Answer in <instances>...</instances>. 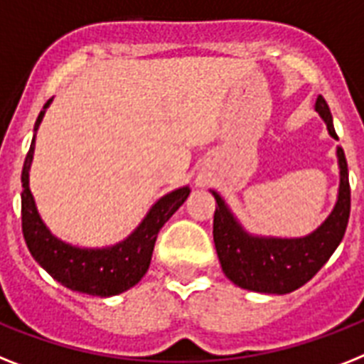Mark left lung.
Returning <instances> with one entry per match:
<instances>
[{"mask_svg":"<svg viewBox=\"0 0 364 364\" xmlns=\"http://www.w3.org/2000/svg\"><path fill=\"white\" fill-rule=\"evenodd\" d=\"M314 109L326 122L329 135L338 139L327 102L320 95ZM341 184L335 208L316 230L303 238L255 236L238 223V219L221 199L215 197L214 243L219 262L227 277L245 290L262 294H288L311 281L329 260L344 238L350 218V182L344 150L337 146Z\"/></svg>","mask_w":364,"mask_h":364,"instance_id":"8db88e82","label":"left lung"}]
</instances>
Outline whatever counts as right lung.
<instances>
[{
    "instance_id": "right-lung-1",
    "label": "right lung",
    "mask_w": 364,
    "mask_h": 364,
    "mask_svg": "<svg viewBox=\"0 0 364 364\" xmlns=\"http://www.w3.org/2000/svg\"><path fill=\"white\" fill-rule=\"evenodd\" d=\"M52 98L44 104L35 128L37 132ZM35 137L26 156L22 169V230L27 249L33 258L46 269L57 283L74 292L89 296L109 297L126 292L139 283L150 266L158 232L176 210L184 204L191 189L188 186L164 195L149 210L139 227L122 242L102 249L76 247L55 238L38 215L37 204L29 189V169H31Z\"/></svg>"
}]
</instances>
